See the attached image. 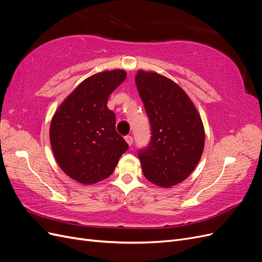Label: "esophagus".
<instances>
[{
  "label": "esophagus",
  "instance_id": "esophagus-1",
  "mask_svg": "<svg viewBox=\"0 0 262 262\" xmlns=\"http://www.w3.org/2000/svg\"><path fill=\"white\" fill-rule=\"evenodd\" d=\"M124 140H125V142L126 143H128V145H132V143H133V138L131 137V136H126L125 138H124Z\"/></svg>",
  "mask_w": 262,
  "mask_h": 262
}]
</instances>
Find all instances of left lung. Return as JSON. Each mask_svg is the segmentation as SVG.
Returning <instances> with one entry per match:
<instances>
[{
	"instance_id": "1",
	"label": "left lung",
	"mask_w": 262,
	"mask_h": 262,
	"mask_svg": "<svg viewBox=\"0 0 262 262\" xmlns=\"http://www.w3.org/2000/svg\"><path fill=\"white\" fill-rule=\"evenodd\" d=\"M136 84L149 118L152 139L139 152L145 178L162 188L186 180L204 148L200 114L181 87L153 71L139 70Z\"/></svg>"
}]
</instances>
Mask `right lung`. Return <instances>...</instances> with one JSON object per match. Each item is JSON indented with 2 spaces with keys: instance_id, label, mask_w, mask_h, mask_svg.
<instances>
[{
  "instance_id": "add662e5",
  "label": "right lung",
  "mask_w": 262,
  "mask_h": 262,
  "mask_svg": "<svg viewBox=\"0 0 262 262\" xmlns=\"http://www.w3.org/2000/svg\"><path fill=\"white\" fill-rule=\"evenodd\" d=\"M126 77L122 69L93 74L63 100L51 119L50 144L63 172L93 185L114 172L129 145L116 131L108 98Z\"/></svg>"
}]
</instances>
